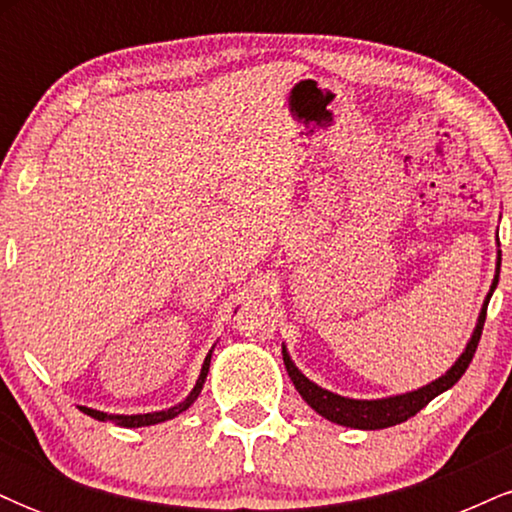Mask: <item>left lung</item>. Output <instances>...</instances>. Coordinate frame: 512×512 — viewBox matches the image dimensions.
<instances>
[{
  "label": "left lung",
  "mask_w": 512,
  "mask_h": 512,
  "mask_svg": "<svg viewBox=\"0 0 512 512\" xmlns=\"http://www.w3.org/2000/svg\"><path fill=\"white\" fill-rule=\"evenodd\" d=\"M501 248V243H496ZM498 274H501V250L496 255V274H493L491 289L486 293L484 305H481L477 325H474L472 337H469L467 346L462 349V354L457 356V361L445 370L443 375L424 387H416V390L402 392V395H390V397H380V399H354V397H344L337 395V392L325 390L308 375H303L298 370L296 363L286 349V344H281V354H284V366L289 370L291 383L296 385L298 395H301L305 402H308L310 409H315L317 414L325 416L327 421L332 424L346 426V428H358V431H380V428H390L402 424V421L411 419L416 411H421L426 407L431 399H436L438 395H443L445 390H450L457 380L462 378L464 370L469 368L472 363L474 351H477V344L481 339V330H484V320H486V305H489L493 291L498 286Z\"/></svg>",
  "instance_id": "obj_1"
}]
</instances>
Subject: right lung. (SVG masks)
Here are the masks:
<instances>
[{"label":"right lung","instance_id":"obj_1","mask_svg":"<svg viewBox=\"0 0 512 512\" xmlns=\"http://www.w3.org/2000/svg\"><path fill=\"white\" fill-rule=\"evenodd\" d=\"M211 354H214V346H211V351L204 358L202 363V370H199V378L195 387L190 390V395H187L182 402L175 404V407L170 409H161V411H149V414H108V411H98V409H91V407H81L79 409L84 411V414L91 416V419H98V421H113L115 426H122V428H142V426H154V424H163V421H170L175 419V416H180L182 411H187L195 404V399L199 397V392H202L204 383H207V375H209V363H211Z\"/></svg>","mask_w":512,"mask_h":512}]
</instances>
